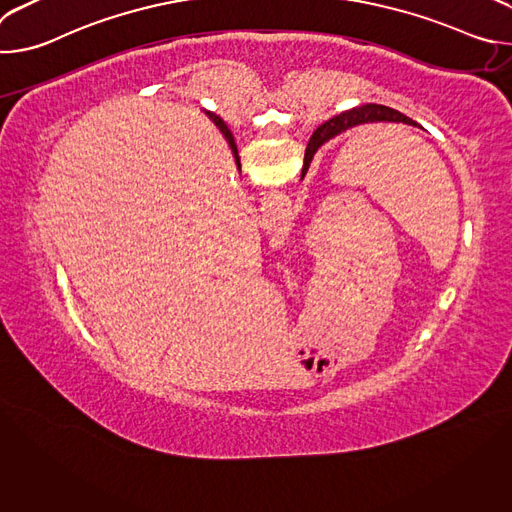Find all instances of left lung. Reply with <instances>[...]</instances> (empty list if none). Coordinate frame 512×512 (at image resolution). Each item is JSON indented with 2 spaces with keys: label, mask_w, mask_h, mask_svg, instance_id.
I'll list each match as a JSON object with an SVG mask.
<instances>
[{
  "label": "left lung",
  "mask_w": 512,
  "mask_h": 512,
  "mask_svg": "<svg viewBox=\"0 0 512 512\" xmlns=\"http://www.w3.org/2000/svg\"><path fill=\"white\" fill-rule=\"evenodd\" d=\"M379 121H393V123H407V125L413 123L407 115H403V113H399V111H395V109H391V107L373 105V103H371V105L356 107V109L346 111V113H340V115L328 119L326 123H322V125L314 131V135H312V139H310V143H308V148H306L302 176L308 172L314 154L318 152V148H320V145H322L324 141L332 139L334 135H338V133H342V131H346V129H350V127L364 125V123H379Z\"/></svg>",
  "instance_id": "obj_1"
}]
</instances>
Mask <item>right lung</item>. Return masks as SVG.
<instances>
[{"label":"right lung","instance_id":"1","mask_svg":"<svg viewBox=\"0 0 512 512\" xmlns=\"http://www.w3.org/2000/svg\"><path fill=\"white\" fill-rule=\"evenodd\" d=\"M208 117H210V119H212V121H214V123H216V127H218V129H221V131H223V135H225V137H227V141H229V145H231V150H233V154H235V156H237V145H235V139H233V133H231V129H229V127H227V123H225V121H223V119H221V117H216V115H214V113H208ZM237 160H239V158H237Z\"/></svg>","mask_w":512,"mask_h":512}]
</instances>
